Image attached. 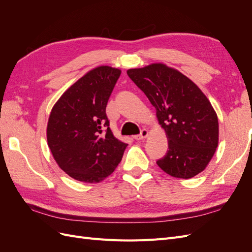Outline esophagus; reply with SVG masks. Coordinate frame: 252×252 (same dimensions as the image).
Here are the masks:
<instances>
[{
    "label": "esophagus",
    "instance_id": "obj_1",
    "mask_svg": "<svg viewBox=\"0 0 252 252\" xmlns=\"http://www.w3.org/2000/svg\"><path fill=\"white\" fill-rule=\"evenodd\" d=\"M147 135H148V130H147V129H142L141 132L139 134H136V135L133 136V139L139 141V140H143L145 138H147Z\"/></svg>",
    "mask_w": 252,
    "mask_h": 252
}]
</instances>
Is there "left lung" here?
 <instances>
[{"label": "left lung", "mask_w": 252, "mask_h": 252, "mask_svg": "<svg viewBox=\"0 0 252 252\" xmlns=\"http://www.w3.org/2000/svg\"><path fill=\"white\" fill-rule=\"evenodd\" d=\"M127 74L155 106L166 131L168 150L158 166L179 179L199 174L219 142L218 117L208 98L191 80L164 64L129 69Z\"/></svg>", "instance_id": "8db88e82"}]
</instances>
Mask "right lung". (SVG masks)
<instances>
[{
    "label": "right lung",
    "instance_id": "add662e5",
    "mask_svg": "<svg viewBox=\"0 0 252 252\" xmlns=\"http://www.w3.org/2000/svg\"><path fill=\"white\" fill-rule=\"evenodd\" d=\"M121 70L100 66L68 88L53 106L47 125V142L60 168L85 183L110 175L128 144L114 138L106 106Z\"/></svg>",
    "mask_w": 252,
    "mask_h": 252
}]
</instances>
